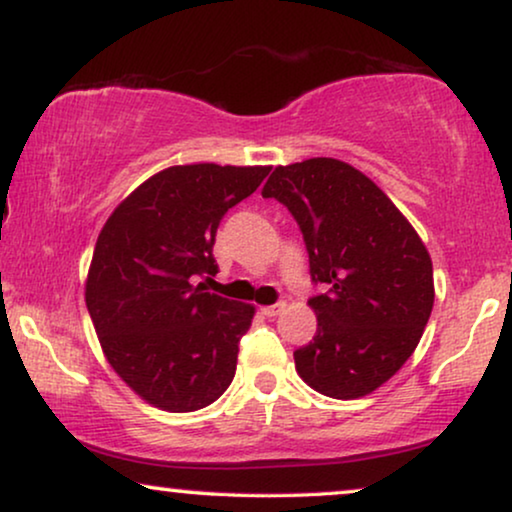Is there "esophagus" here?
Returning <instances> with one entry per match:
<instances>
[{"instance_id":"esophagus-1","label":"esophagus","mask_w":512,"mask_h":512,"mask_svg":"<svg viewBox=\"0 0 512 512\" xmlns=\"http://www.w3.org/2000/svg\"><path fill=\"white\" fill-rule=\"evenodd\" d=\"M284 310V303H277V305H265V307H261V312L265 314V317H277L279 312Z\"/></svg>"}]
</instances>
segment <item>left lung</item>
Returning <instances> with one entry per match:
<instances>
[{
  "label": "left lung",
  "mask_w": 512,
  "mask_h": 512,
  "mask_svg": "<svg viewBox=\"0 0 512 512\" xmlns=\"http://www.w3.org/2000/svg\"><path fill=\"white\" fill-rule=\"evenodd\" d=\"M293 214L310 275L317 335L293 352L319 394H373L410 359L433 310V265L417 230L375 181L335 158L279 165L263 186Z\"/></svg>",
  "instance_id": "8db88e82"
}]
</instances>
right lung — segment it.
Here are the masks:
<instances>
[{
  "instance_id": "1",
  "label": "right lung",
  "mask_w": 512,
  "mask_h": 512,
  "mask_svg": "<svg viewBox=\"0 0 512 512\" xmlns=\"http://www.w3.org/2000/svg\"><path fill=\"white\" fill-rule=\"evenodd\" d=\"M268 172L263 165L167 167L137 186L100 230L86 279L90 319L109 366L160 410H200L233 382L237 345L256 310L195 279L216 275L212 247L223 214Z\"/></svg>"
}]
</instances>
